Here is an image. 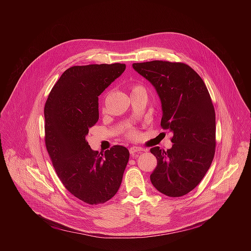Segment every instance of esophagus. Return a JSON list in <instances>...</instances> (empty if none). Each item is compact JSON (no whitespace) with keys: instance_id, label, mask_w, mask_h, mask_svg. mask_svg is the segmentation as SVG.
Returning <instances> with one entry per match:
<instances>
[{"instance_id":"obj_1","label":"esophagus","mask_w":251,"mask_h":251,"mask_svg":"<svg viewBox=\"0 0 251 251\" xmlns=\"http://www.w3.org/2000/svg\"><path fill=\"white\" fill-rule=\"evenodd\" d=\"M143 151H145V150L142 148H139V147H131L129 149V152L131 155H137Z\"/></svg>"}]
</instances>
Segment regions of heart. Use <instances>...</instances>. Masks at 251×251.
<instances>
[{"label":"heart","instance_id":"heart-1","mask_svg":"<svg viewBox=\"0 0 251 251\" xmlns=\"http://www.w3.org/2000/svg\"><path fill=\"white\" fill-rule=\"evenodd\" d=\"M138 91H145V90H144V88L142 86L135 85V86H133V87H132V92H131V93L138 92ZM137 135H138V133H137L134 129H132V128H131V129H129V130L127 131V136H128L129 138H131V139L136 138V137H137Z\"/></svg>","mask_w":251,"mask_h":251}]
</instances>
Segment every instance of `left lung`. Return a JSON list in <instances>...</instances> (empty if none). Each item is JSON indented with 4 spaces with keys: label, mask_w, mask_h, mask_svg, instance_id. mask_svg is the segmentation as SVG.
Returning <instances> with one entry per match:
<instances>
[{
    "label": "left lung",
    "mask_w": 251,
    "mask_h": 251,
    "mask_svg": "<svg viewBox=\"0 0 251 251\" xmlns=\"http://www.w3.org/2000/svg\"><path fill=\"white\" fill-rule=\"evenodd\" d=\"M132 68L154 87L161 102L160 125L173 132L171 149L150 150L157 159L151 181L167 196L185 195L204 178L215 155V108L208 89L182 63L151 61Z\"/></svg>",
    "instance_id": "1"
}]
</instances>
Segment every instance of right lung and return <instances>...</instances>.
I'll return each mask as SVG.
<instances>
[{"instance_id":"obj_1","label":"right lung","mask_w":251,"mask_h":251,"mask_svg":"<svg viewBox=\"0 0 251 251\" xmlns=\"http://www.w3.org/2000/svg\"><path fill=\"white\" fill-rule=\"evenodd\" d=\"M125 70L118 63L72 67L45 103V145L56 173L72 195L90 205L117 193L128 162L126 147L116 145L100 155L86 139L99 121V96Z\"/></svg>"}]
</instances>
